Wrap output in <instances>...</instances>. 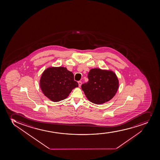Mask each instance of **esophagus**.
Returning <instances> with one entry per match:
<instances>
[{
  "instance_id": "esophagus-1",
  "label": "esophagus",
  "mask_w": 160,
  "mask_h": 160,
  "mask_svg": "<svg viewBox=\"0 0 160 160\" xmlns=\"http://www.w3.org/2000/svg\"><path fill=\"white\" fill-rule=\"evenodd\" d=\"M78 84H79V87H80L81 86V84H82V82L81 81H78Z\"/></svg>"
}]
</instances>
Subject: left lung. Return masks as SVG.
I'll use <instances>...</instances> for the list:
<instances>
[{
  "mask_svg": "<svg viewBox=\"0 0 160 160\" xmlns=\"http://www.w3.org/2000/svg\"><path fill=\"white\" fill-rule=\"evenodd\" d=\"M89 81L81 88L90 102L102 104L113 98L118 88L117 76L112 71L95 68L88 73Z\"/></svg>",
  "mask_w": 160,
  "mask_h": 160,
  "instance_id": "obj_1",
  "label": "left lung"
}]
</instances>
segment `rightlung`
<instances>
[{"label":"right lung","instance_id":"add662e5","mask_svg":"<svg viewBox=\"0 0 160 160\" xmlns=\"http://www.w3.org/2000/svg\"><path fill=\"white\" fill-rule=\"evenodd\" d=\"M78 87L74 75L66 68H48L40 79L42 91L52 102H60L67 98L72 90Z\"/></svg>","mask_w":160,"mask_h":160}]
</instances>
